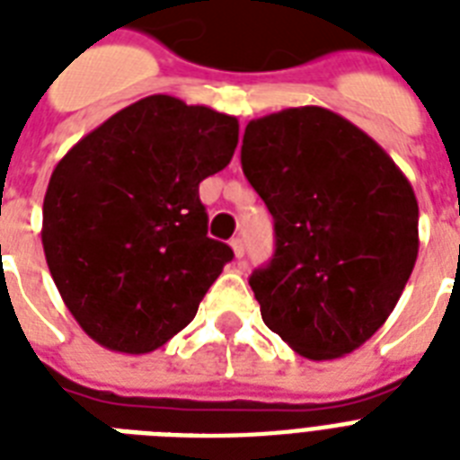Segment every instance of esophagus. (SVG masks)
<instances>
[{
  "mask_svg": "<svg viewBox=\"0 0 460 460\" xmlns=\"http://www.w3.org/2000/svg\"><path fill=\"white\" fill-rule=\"evenodd\" d=\"M231 248H234V255H236V260H243V255H245L243 238H231Z\"/></svg>",
  "mask_w": 460,
  "mask_h": 460,
  "instance_id": "34e87169",
  "label": "esophagus"
}]
</instances>
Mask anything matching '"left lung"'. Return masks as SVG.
<instances>
[{
  "label": "left lung",
  "mask_w": 460,
  "mask_h": 460,
  "mask_svg": "<svg viewBox=\"0 0 460 460\" xmlns=\"http://www.w3.org/2000/svg\"><path fill=\"white\" fill-rule=\"evenodd\" d=\"M241 164L274 217V258L251 277L267 327L307 360L363 346L418 260L411 181L367 133L324 107L252 119Z\"/></svg>",
  "instance_id": "left-lung-1"
}]
</instances>
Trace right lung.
Segmentation results:
<instances>
[{
  "label": "right lung",
  "mask_w": 460,
  "mask_h": 460,
  "mask_svg": "<svg viewBox=\"0 0 460 460\" xmlns=\"http://www.w3.org/2000/svg\"><path fill=\"white\" fill-rule=\"evenodd\" d=\"M236 146V117L150 95L54 166L42 248L68 313L93 341L143 356L190 324L234 258L208 236L198 188Z\"/></svg>",
  "instance_id": "1"
}]
</instances>
